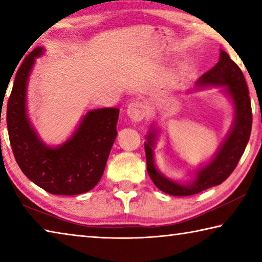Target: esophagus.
Returning <instances> with one entry per match:
<instances>
[{
  "label": "esophagus",
  "instance_id": "obj_1",
  "mask_svg": "<svg viewBox=\"0 0 262 262\" xmlns=\"http://www.w3.org/2000/svg\"><path fill=\"white\" fill-rule=\"evenodd\" d=\"M145 106L142 101H133L127 107V114L133 121L140 122L145 117Z\"/></svg>",
  "mask_w": 262,
  "mask_h": 262
}]
</instances>
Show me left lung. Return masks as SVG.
I'll use <instances>...</instances> for the list:
<instances>
[{"instance_id":"obj_1","label":"left lung","mask_w":262,"mask_h":262,"mask_svg":"<svg viewBox=\"0 0 262 262\" xmlns=\"http://www.w3.org/2000/svg\"><path fill=\"white\" fill-rule=\"evenodd\" d=\"M224 85L233 100L236 108V119L231 132L212 161L199 171L192 184L180 185L176 181L166 179L157 171L154 162L155 132L147 136L144 144L147 158L148 174L152 183L162 192L173 196H188L202 192L212 186L223 183L236 168L239 159L243 156L252 129V107L248 96V88L241 68L230 59L227 52L221 51L220 61L215 67L208 70L198 81V86Z\"/></svg>"}]
</instances>
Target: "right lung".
Segmentation results:
<instances>
[{
  "instance_id": "obj_1",
  "label": "right lung",
  "mask_w": 262,
  "mask_h": 262,
  "mask_svg": "<svg viewBox=\"0 0 262 262\" xmlns=\"http://www.w3.org/2000/svg\"><path fill=\"white\" fill-rule=\"evenodd\" d=\"M42 48L33 50L17 70L7 105V126L17 164L28 178L46 192L77 195L89 192L104 173L117 136L118 108L90 111L60 148L46 147L35 135L25 113L28 77Z\"/></svg>"
}]
</instances>
